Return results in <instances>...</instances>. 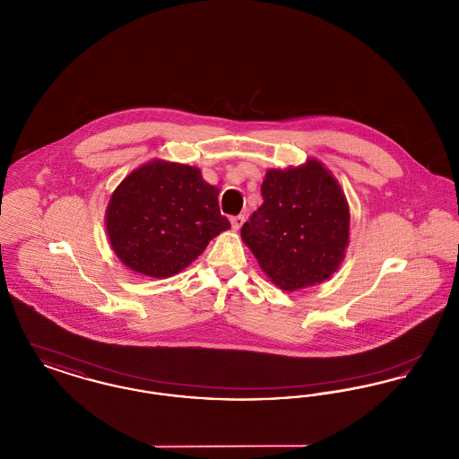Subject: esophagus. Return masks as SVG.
I'll return each instance as SVG.
<instances>
[{
  "label": "esophagus",
  "instance_id": "1",
  "mask_svg": "<svg viewBox=\"0 0 459 459\" xmlns=\"http://www.w3.org/2000/svg\"><path fill=\"white\" fill-rule=\"evenodd\" d=\"M244 220H246L244 215H236V217H232V219H230L232 229H234V230H239L240 227H242V223H244Z\"/></svg>",
  "mask_w": 459,
  "mask_h": 459
}]
</instances>
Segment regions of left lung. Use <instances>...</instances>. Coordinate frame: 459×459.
Masks as SVG:
<instances>
[{"label":"left lung","instance_id":"1","mask_svg":"<svg viewBox=\"0 0 459 459\" xmlns=\"http://www.w3.org/2000/svg\"><path fill=\"white\" fill-rule=\"evenodd\" d=\"M263 204L240 229L263 272L284 290L328 279L342 262L350 210L337 180L316 160L270 170Z\"/></svg>","mask_w":459,"mask_h":459}]
</instances>
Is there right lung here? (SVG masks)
Returning <instances> with one entry per match:
<instances>
[{
	"label": "right lung",
	"instance_id": "add662e5",
	"mask_svg": "<svg viewBox=\"0 0 459 459\" xmlns=\"http://www.w3.org/2000/svg\"><path fill=\"white\" fill-rule=\"evenodd\" d=\"M219 189L196 167L152 161L115 189L107 230L129 268L165 279L195 262L230 221L220 213Z\"/></svg>",
	"mask_w": 459,
	"mask_h": 459
}]
</instances>
